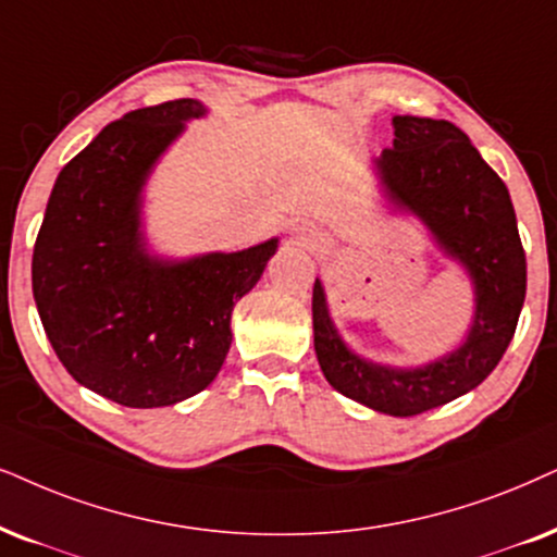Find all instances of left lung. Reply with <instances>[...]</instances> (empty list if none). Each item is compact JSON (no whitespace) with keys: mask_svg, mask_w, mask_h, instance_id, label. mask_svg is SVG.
Segmentation results:
<instances>
[{"mask_svg":"<svg viewBox=\"0 0 557 557\" xmlns=\"http://www.w3.org/2000/svg\"><path fill=\"white\" fill-rule=\"evenodd\" d=\"M393 146L372 159L393 210L419 218L442 255L473 283L460 347L419 368H391L347 347L313 285V347L331 388L388 417H417L478 388L509 347L527 293V259L509 189L449 121L393 115Z\"/></svg>","mask_w":557,"mask_h":557,"instance_id":"1","label":"left lung"}]
</instances>
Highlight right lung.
<instances>
[{
	"instance_id": "1",
	"label": "right lung",
	"mask_w": 557,
	"mask_h": 557,
	"mask_svg": "<svg viewBox=\"0 0 557 557\" xmlns=\"http://www.w3.org/2000/svg\"><path fill=\"white\" fill-rule=\"evenodd\" d=\"M208 108L172 100L100 131L55 180L33 249L48 342L84 388L128 408L206 391L231 347V311L262 277L277 238L189 259L151 255L144 187Z\"/></svg>"
}]
</instances>
